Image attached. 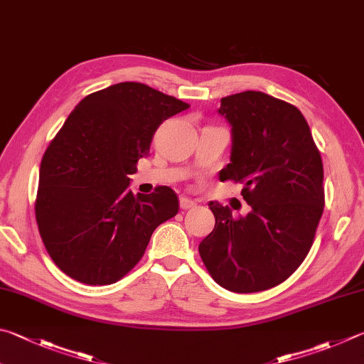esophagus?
Masks as SVG:
<instances>
[{
  "label": "esophagus",
  "mask_w": 364,
  "mask_h": 364,
  "mask_svg": "<svg viewBox=\"0 0 364 364\" xmlns=\"http://www.w3.org/2000/svg\"><path fill=\"white\" fill-rule=\"evenodd\" d=\"M196 205L197 203L193 199H189V197H180V207L183 210H191V208H194Z\"/></svg>",
  "instance_id": "1"
}]
</instances>
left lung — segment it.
<instances>
[{
    "instance_id": "8db88e82",
    "label": "left lung",
    "mask_w": 364,
    "mask_h": 364,
    "mask_svg": "<svg viewBox=\"0 0 364 364\" xmlns=\"http://www.w3.org/2000/svg\"><path fill=\"white\" fill-rule=\"evenodd\" d=\"M230 164L220 180L242 183L247 216L218 202L215 229L199 245L218 285L256 293L285 282L306 259L325 205L323 164L306 117L293 105L247 90L221 98Z\"/></svg>"
}]
</instances>
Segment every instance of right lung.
<instances>
[{
	"label": "right lung",
	"instance_id": "obj_1",
	"mask_svg": "<svg viewBox=\"0 0 364 364\" xmlns=\"http://www.w3.org/2000/svg\"><path fill=\"white\" fill-rule=\"evenodd\" d=\"M188 103L140 82L82 98L39 167L36 223L58 269L85 285H111L136 266L154 229L178 213L167 186L136 196L129 175L157 127Z\"/></svg>",
	"mask_w": 364,
	"mask_h": 364
}]
</instances>
